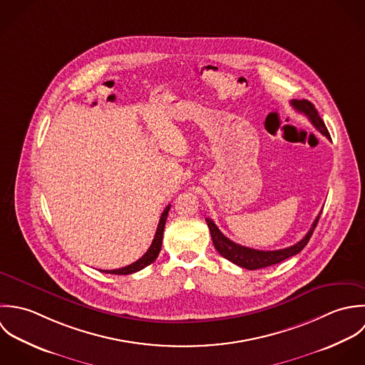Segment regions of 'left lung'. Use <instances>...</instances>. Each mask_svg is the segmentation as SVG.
I'll use <instances>...</instances> for the list:
<instances>
[{"label": "left lung", "mask_w": 365, "mask_h": 365, "mask_svg": "<svg viewBox=\"0 0 365 365\" xmlns=\"http://www.w3.org/2000/svg\"><path fill=\"white\" fill-rule=\"evenodd\" d=\"M293 108L302 114H304L310 123L329 140L330 138V134L323 123V120L320 118L317 110L314 108V106L307 101V100H292L291 101ZM322 215V213H320ZM320 215L316 217V220L313 221L310 230L307 231V234L299 241L296 242L294 245L288 247V248H284V250H275V251H261V250H254V248H248V247H242L240 244H235L234 241L228 240L221 231L219 230V227L212 221L210 219H206L207 221V225H209V230H210V234H212V240H213V244L216 247V250L219 251L220 255H222L225 259L231 261L232 264L241 267V268H245V269H259V268H265V267H271V265H275V264H279L288 258H291L293 255L299 254L304 247L306 244L309 242L319 219H320Z\"/></svg>", "instance_id": "1"}]
</instances>
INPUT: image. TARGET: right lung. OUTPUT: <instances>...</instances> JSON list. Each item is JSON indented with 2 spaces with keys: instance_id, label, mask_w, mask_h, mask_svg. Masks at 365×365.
<instances>
[{
  "instance_id": "1",
  "label": "right lung",
  "mask_w": 365,
  "mask_h": 365,
  "mask_svg": "<svg viewBox=\"0 0 365 365\" xmlns=\"http://www.w3.org/2000/svg\"><path fill=\"white\" fill-rule=\"evenodd\" d=\"M169 209H170V205L166 206V209L163 210V213L160 215V219L158 222V228H156V232H155V237H153V241L150 244V247L148 248L145 254L135 262H133L131 265H127L124 268H118V269H110V271H101V272H106V274H114V275H128V274H134V272H138L141 269H144L148 265H150L159 255V251H160V247H162V238H163V228H165V222L168 219V213H169Z\"/></svg>"
}]
</instances>
